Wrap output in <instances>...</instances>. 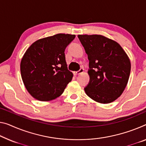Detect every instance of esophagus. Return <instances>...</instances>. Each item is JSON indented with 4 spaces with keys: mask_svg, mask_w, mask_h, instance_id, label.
I'll list each match as a JSON object with an SVG mask.
<instances>
[{
    "mask_svg": "<svg viewBox=\"0 0 146 146\" xmlns=\"http://www.w3.org/2000/svg\"><path fill=\"white\" fill-rule=\"evenodd\" d=\"M82 72H84V68H81L78 71H76V72H74V75H76V76H77V75H78V74H81V73H82Z\"/></svg>",
    "mask_w": 146,
    "mask_h": 146,
    "instance_id": "esophagus-1",
    "label": "esophagus"
}]
</instances>
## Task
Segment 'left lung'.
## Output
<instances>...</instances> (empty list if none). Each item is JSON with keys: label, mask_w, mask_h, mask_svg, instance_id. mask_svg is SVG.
<instances>
[{"label": "left lung", "mask_w": 146, "mask_h": 146, "mask_svg": "<svg viewBox=\"0 0 146 146\" xmlns=\"http://www.w3.org/2000/svg\"><path fill=\"white\" fill-rule=\"evenodd\" d=\"M89 60L90 80L84 90L95 101L108 104L121 95L131 72V62L117 42L102 35H78Z\"/></svg>", "instance_id": "8db88e82"}]
</instances>
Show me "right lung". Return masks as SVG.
I'll return each instance as SVG.
<instances>
[{"label":"right lung","mask_w":146,"mask_h":146,"mask_svg":"<svg viewBox=\"0 0 146 146\" xmlns=\"http://www.w3.org/2000/svg\"><path fill=\"white\" fill-rule=\"evenodd\" d=\"M76 36L57 34L38 40L22 58L20 70L27 90L36 99L49 101L63 93L73 77L64 51Z\"/></svg>","instance_id":"1"}]
</instances>
